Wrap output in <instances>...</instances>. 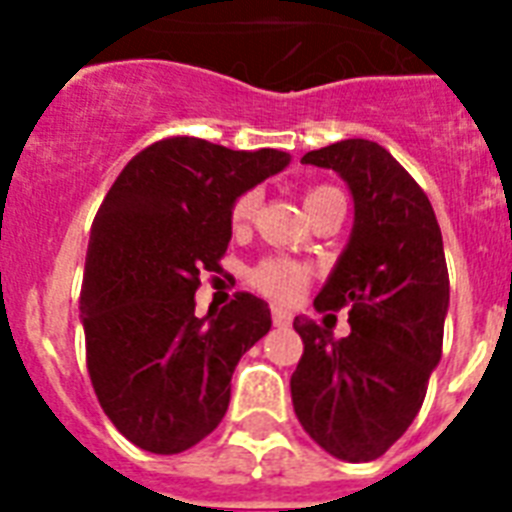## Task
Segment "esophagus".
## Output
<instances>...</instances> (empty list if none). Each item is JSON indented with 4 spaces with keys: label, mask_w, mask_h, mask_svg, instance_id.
Wrapping results in <instances>:
<instances>
[{
    "label": "esophagus",
    "mask_w": 512,
    "mask_h": 512,
    "mask_svg": "<svg viewBox=\"0 0 512 512\" xmlns=\"http://www.w3.org/2000/svg\"><path fill=\"white\" fill-rule=\"evenodd\" d=\"M271 316H273V327L284 329V327H289V324H292V313H289L287 308H273Z\"/></svg>",
    "instance_id": "1"
}]
</instances>
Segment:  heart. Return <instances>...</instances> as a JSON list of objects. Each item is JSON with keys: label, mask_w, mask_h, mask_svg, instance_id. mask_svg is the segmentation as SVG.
<instances>
[{"label": "heart", "mask_w": 512, "mask_h": 512, "mask_svg": "<svg viewBox=\"0 0 512 512\" xmlns=\"http://www.w3.org/2000/svg\"><path fill=\"white\" fill-rule=\"evenodd\" d=\"M335 191V188H327V185H321V188H313L305 196V204H311L313 199H319L324 193ZM257 207V193H244L236 199L231 209V225L236 231L241 228H247L252 215H255ZM305 279H308V271H305L303 265L292 263V260H281V257H271V260H263V263L257 265L255 271H252V284H255L263 295L273 297V300H281V303H289V300H295L300 295V289L305 287Z\"/></svg>", "instance_id": "obj_1"}]
</instances>
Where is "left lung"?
I'll return each instance as SVG.
<instances>
[{"label":"left lung","mask_w":512,"mask_h":512,"mask_svg":"<svg viewBox=\"0 0 512 512\" xmlns=\"http://www.w3.org/2000/svg\"><path fill=\"white\" fill-rule=\"evenodd\" d=\"M303 164L335 170L353 199V228L313 305H350V335L297 316L303 358L289 388L305 433L337 460L385 454L417 417L441 361L449 311L444 239L428 196L372 140L311 151Z\"/></svg>","instance_id":"obj_1"}]
</instances>
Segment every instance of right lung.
I'll return each mask as SVG.
<instances>
[{
  "instance_id": "right-lung-1",
  "label": "right lung",
  "mask_w": 512,
  "mask_h": 512,
  "mask_svg": "<svg viewBox=\"0 0 512 512\" xmlns=\"http://www.w3.org/2000/svg\"><path fill=\"white\" fill-rule=\"evenodd\" d=\"M276 148L231 151L199 138L140 151L100 204L79 311L87 369L103 412L127 441L177 454L220 425L239 358L271 329V308L236 292L196 316L204 271L231 241L239 196L287 170Z\"/></svg>"
}]
</instances>
